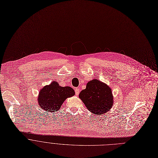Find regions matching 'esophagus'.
Returning <instances> with one entry per match:
<instances>
[{
    "label": "esophagus",
    "mask_w": 158,
    "mask_h": 158,
    "mask_svg": "<svg viewBox=\"0 0 158 158\" xmlns=\"http://www.w3.org/2000/svg\"><path fill=\"white\" fill-rule=\"evenodd\" d=\"M75 93H76V94H79V93H80V88H76L75 89Z\"/></svg>",
    "instance_id": "esophagus-1"
}]
</instances>
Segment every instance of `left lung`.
I'll return each instance as SVG.
<instances>
[{
    "label": "left lung",
    "mask_w": 158,
    "mask_h": 158,
    "mask_svg": "<svg viewBox=\"0 0 158 158\" xmlns=\"http://www.w3.org/2000/svg\"><path fill=\"white\" fill-rule=\"evenodd\" d=\"M79 98L90 112L97 115L108 112L113 105L111 89L97 79L88 82L86 88L80 93Z\"/></svg>",
    "instance_id": "1"
}]
</instances>
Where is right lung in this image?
I'll return each mask as SVG.
<instances>
[{"label":"right lung","mask_w":158,"mask_h":158,"mask_svg":"<svg viewBox=\"0 0 158 158\" xmlns=\"http://www.w3.org/2000/svg\"><path fill=\"white\" fill-rule=\"evenodd\" d=\"M74 94V89L71 87H62L58 82L52 81L40 90L38 102L42 109L49 112H56L67 98Z\"/></svg>","instance_id":"right-lung-1"}]
</instances>
